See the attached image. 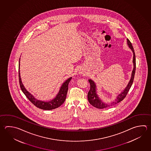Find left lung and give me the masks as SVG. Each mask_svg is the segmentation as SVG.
Listing matches in <instances>:
<instances>
[{"mask_svg":"<svg viewBox=\"0 0 151 151\" xmlns=\"http://www.w3.org/2000/svg\"><path fill=\"white\" fill-rule=\"evenodd\" d=\"M127 42H128V45L129 47L131 48L132 51L134 53V59H133V63H134V69L132 73V75H131V78L130 82L128 83V86L126 87V88L124 90V91L121 94H119V96L117 97V98L115 99V101L111 104V105H108L105 103H104L102 102L100 99H99V97L98 96L97 93H96V84L94 82L91 80H88V82L90 84V89L88 91V101L90 104L94 106V107H96L97 108L99 109H103V108H107L109 106H114V105L116 104L117 103H119L120 101H122L125 98V97L127 96V94L128 93V92L129 91L130 88H131V86L132 84V83L134 81V74H135V70H136V56H135V53L134 51V47L132 45L130 41L127 39Z\"/></svg>","mask_w":151,"mask_h":151,"instance_id":"8db88e82","label":"left lung"}]
</instances>
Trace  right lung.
Segmentation results:
<instances>
[{
    "label": "right lung",
    "instance_id": "obj_1",
    "mask_svg": "<svg viewBox=\"0 0 151 151\" xmlns=\"http://www.w3.org/2000/svg\"><path fill=\"white\" fill-rule=\"evenodd\" d=\"M20 63V61H19ZM20 74V63H19V83H20V88L21 90L22 91L23 93L26 95L27 98L30 101L31 103H32L36 107L38 108L42 109L43 110H51L54 109L55 108L60 107L65 101V98L67 96V93L68 89V84L70 81L71 77L66 80L65 82L63 83V86H61L60 88V91L59 92L58 94H57L56 97L52 100L50 101L45 102L43 101H40L36 99L33 96H32L29 92L26 90V88L24 87L22 83L21 80Z\"/></svg>",
    "mask_w": 151,
    "mask_h": 151
}]
</instances>
